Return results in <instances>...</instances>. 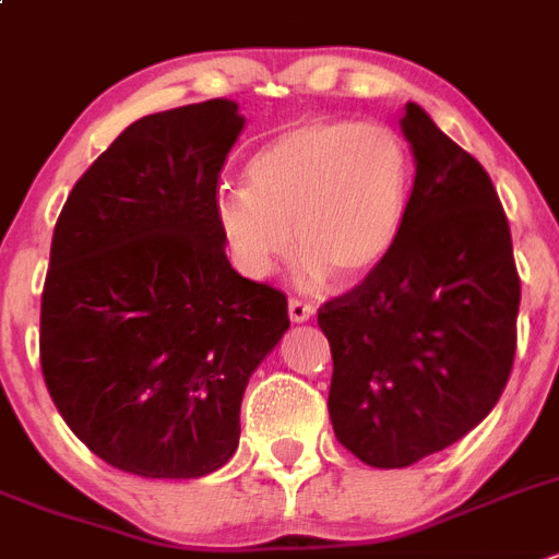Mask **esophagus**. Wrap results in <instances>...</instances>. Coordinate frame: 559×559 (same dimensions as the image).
Wrapping results in <instances>:
<instances>
[{"label":"esophagus","mask_w":559,"mask_h":559,"mask_svg":"<svg viewBox=\"0 0 559 559\" xmlns=\"http://www.w3.org/2000/svg\"><path fill=\"white\" fill-rule=\"evenodd\" d=\"M313 305H310V301H305V299H290L288 301V316H290V321H296V324H299V321H307V319H313Z\"/></svg>","instance_id":"34e87169"}]
</instances>
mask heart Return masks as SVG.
I'll use <instances>...</instances> for the list:
<instances>
[{
    "mask_svg": "<svg viewBox=\"0 0 559 559\" xmlns=\"http://www.w3.org/2000/svg\"><path fill=\"white\" fill-rule=\"evenodd\" d=\"M249 188L216 193V224L243 274L265 276L294 239L301 271L360 280L380 269L404 233L416 182L407 138L382 121L305 119L254 152Z\"/></svg>",
    "mask_w": 559,
    "mask_h": 559,
    "instance_id": "obj_1",
    "label": "heart"
}]
</instances>
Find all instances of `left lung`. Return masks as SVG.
<instances>
[{"label": "left lung", "instance_id": "obj_1", "mask_svg": "<svg viewBox=\"0 0 559 559\" xmlns=\"http://www.w3.org/2000/svg\"><path fill=\"white\" fill-rule=\"evenodd\" d=\"M402 132L416 157L402 238L319 310L332 429L373 468L413 465L477 427L510 380L519 341L521 280L488 171L413 102Z\"/></svg>", "mask_w": 559, "mask_h": 559}]
</instances>
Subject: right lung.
<instances>
[{"instance_id":"add662e5","label":"right lung","mask_w":559,"mask_h":559,"mask_svg":"<svg viewBox=\"0 0 559 559\" xmlns=\"http://www.w3.org/2000/svg\"><path fill=\"white\" fill-rule=\"evenodd\" d=\"M243 130L229 99L143 116L76 179L40 294V371L112 468L197 479L238 449L246 382L290 326L283 290L229 265L216 224Z\"/></svg>"}]
</instances>
